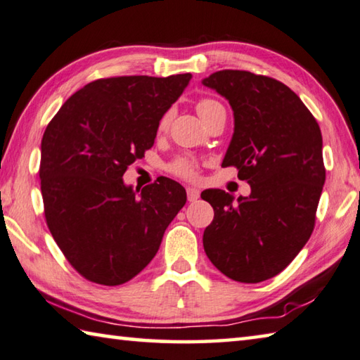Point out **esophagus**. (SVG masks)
Returning <instances> with one entry per match:
<instances>
[{
  "label": "esophagus",
  "instance_id": "1",
  "mask_svg": "<svg viewBox=\"0 0 360 360\" xmlns=\"http://www.w3.org/2000/svg\"><path fill=\"white\" fill-rule=\"evenodd\" d=\"M198 197H200V191H198V188L187 187V200H188V201L198 200Z\"/></svg>",
  "mask_w": 360,
  "mask_h": 360
}]
</instances>
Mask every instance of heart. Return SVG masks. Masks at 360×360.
Wrapping results in <instances>:
<instances>
[{"label": "heart", "mask_w": 360, "mask_h": 360, "mask_svg": "<svg viewBox=\"0 0 360 360\" xmlns=\"http://www.w3.org/2000/svg\"><path fill=\"white\" fill-rule=\"evenodd\" d=\"M219 108H224V107H221L220 102L214 99H201L197 103V112L202 121H205L207 116H211L214 112H217ZM169 117H172V112H167L162 116L160 127L167 126ZM169 172L176 176H179V178L193 179L198 173V162L193 158H191V155H181V158H176L172 163H169Z\"/></svg>", "instance_id": "heart-1"}]
</instances>
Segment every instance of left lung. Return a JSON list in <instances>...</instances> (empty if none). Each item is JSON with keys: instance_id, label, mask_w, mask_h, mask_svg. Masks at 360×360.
<instances>
[{"instance_id": "obj_1", "label": "left lung", "mask_w": 360, "mask_h": 360, "mask_svg": "<svg viewBox=\"0 0 360 360\" xmlns=\"http://www.w3.org/2000/svg\"><path fill=\"white\" fill-rule=\"evenodd\" d=\"M230 102L234 134L221 167L250 184L234 200L205 192L214 220L202 234L211 263L231 280L258 283L282 272L310 239L326 181L321 130L299 96L276 78L219 70L202 80Z\"/></svg>"}]
</instances>
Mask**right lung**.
Returning <instances> with one entry per match:
<instances>
[{"label":"right lung","mask_w":360,"mask_h":360,"mask_svg":"<svg viewBox=\"0 0 360 360\" xmlns=\"http://www.w3.org/2000/svg\"><path fill=\"white\" fill-rule=\"evenodd\" d=\"M191 74L99 78L63 103L41 143V191L49 230L89 282L116 286L140 274L186 205L168 178L134 191L122 174L153 148L159 122Z\"/></svg>","instance_id":"right-lung-1"}]
</instances>
